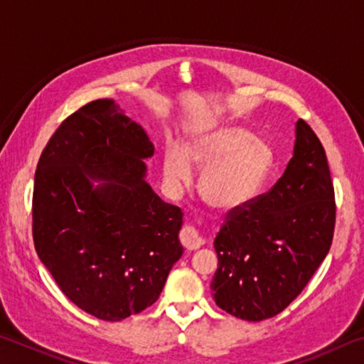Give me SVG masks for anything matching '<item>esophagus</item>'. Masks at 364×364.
I'll return each instance as SVG.
<instances>
[{
  "label": "esophagus",
  "instance_id": "esophagus-1",
  "mask_svg": "<svg viewBox=\"0 0 364 364\" xmlns=\"http://www.w3.org/2000/svg\"><path fill=\"white\" fill-rule=\"evenodd\" d=\"M180 239H181V244L188 250H197L204 245V239L200 237L199 231H197L193 226H184L181 234H180Z\"/></svg>",
  "mask_w": 364,
  "mask_h": 364
}]
</instances>
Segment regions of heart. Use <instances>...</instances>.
Listing matches in <instances>:
<instances>
[{
    "instance_id": "obj_1",
    "label": "heart",
    "mask_w": 364,
    "mask_h": 364,
    "mask_svg": "<svg viewBox=\"0 0 364 364\" xmlns=\"http://www.w3.org/2000/svg\"><path fill=\"white\" fill-rule=\"evenodd\" d=\"M273 152L263 139L237 125H220L199 133L183 144L168 147L162 170L170 186L180 188L202 170L199 194L221 213H236L252 204L267 181Z\"/></svg>"
}]
</instances>
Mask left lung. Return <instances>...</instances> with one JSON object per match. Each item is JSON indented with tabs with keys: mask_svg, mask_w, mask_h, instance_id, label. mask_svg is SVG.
<instances>
[{
	"mask_svg": "<svg viewBox=\"0 0 364 364\" xmlns=\"http://www.w3.org/2000/svg\"><path fill=\"white\" fill-rule=\"evenodd\" d=\"M334 225V186L324 147L297 120L284 173L267 194L232 213L215 237V304L245 321L276 316L328 255Z\"/></svg>",
	"mask_w": 364,
	"mask_h": 364,
	"instance_id": "obj_1",
	"label": "left lung"
}]
</instances>
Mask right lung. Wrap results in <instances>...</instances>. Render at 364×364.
Returning a JSON list of instances; mask_svg holds the SVG:
<instances>
[{
    "label": "right lung",
    "mask_w": 364,
    "mask_h": 364,
    "mask_svg": "<svg viewBox=\"0 0 364 364\" xmlns=\"http://www.w3.org/2000/svg\"><path fill=\"white\" fill-rule=\"evenodd\" d=\"M154 144L114 100L86 104L41 152L33 242L70 301L122 321L159 299L183 255V212L146 181Z\"/></svg>",
    "instance_id": "1"
}]
</instances>
